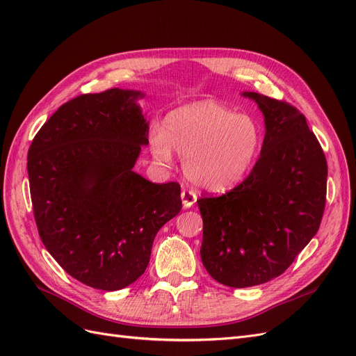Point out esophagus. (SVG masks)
Masks as SVG:
<instances>
[{
  "instance_id": "esophagus-1",
  "label": "esophagus",
  "mask_w": 356,
  "mask_h": 356,
  "mask_svg": "<svg viewBox=\"0 0 356 356\" xmlns=\"http://www.w3.org/2000/svg\"><path fill=\"white\" fill-rule=\"evenodd\" d=\"M181 199H182V204H184V208H191L193 204L196 203L197 196H196V193L193 191V190L184 188V190L181 191Z\"/></svg>"
}]
</instances>
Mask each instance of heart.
Returning <instances> with one entry per match:
<instances>
[{
  "label": "heart",
  "mask_w": 356,
  "mask_h": 356,
  "mask_svg": "<svg viewBox=\"0 0 356 356\" xmlns=\"http://www.w3.org/2000/svg\"><path fill=\"white\" fill-rule=\"evenodd\" d=\"M261 145L255 118L236 114L217 102H199L172 111L163 129L149 135L156 160L169 163L175 152L184 157L187 177L211 191L241 182L251 170Z\"/></svg>",
  "instance_id": "b5f03b06"
}]
</instances>
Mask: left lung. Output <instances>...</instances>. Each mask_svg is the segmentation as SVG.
<instances>
[{
	"label": "left lung",
	"instance_id": "8db88e82",
	"mask_svg": "<svg viewBox=\"0 0 356 356\" xmlns=\"http://www.w3.org/2000/svg\"><path fill=\"white\" fill-rule=\"evenodd\" d=\"M243 95L264 114L260 157L234 188L197 199L202 263L232 288L281 276L316 234L327 200V159L306 117L285 101Z\"/></svg>",
	"mask_w": 356,
	"mask_h": 356
}]
</instances>
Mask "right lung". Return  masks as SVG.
Masks as SVG:
<instances>
[{
  "label": "right lung",
  "mask_w": 356,
  "mask_h": 356,
  "mask_svg": "<svg viewBox=\"0 0 356 356\" xmlns=\"http://www.w3.org/2000/svg\"><path fill=\"white\" fill-rule=\"evenodd\" d=\"M138 96H77L41 126L28 152L41 242L70 276L96 289L135 282L157 232L182 208L178 182L154 184L132 170L148 144Z\"/></svg>",
  "instance_id": "add662e5"
}]
</instances>
